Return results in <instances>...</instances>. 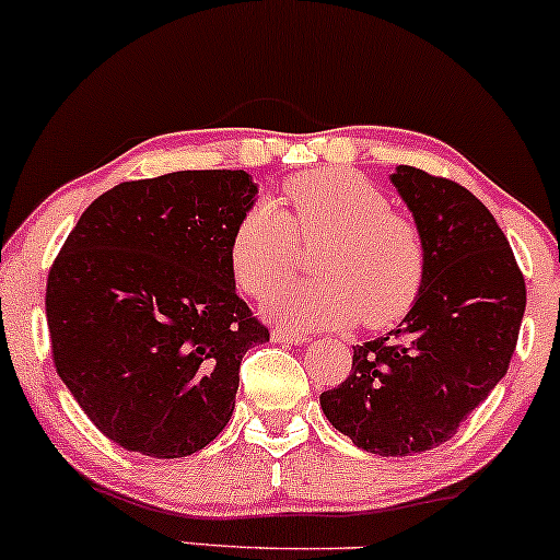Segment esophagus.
<instances>
[{
    "label": "esophagus",
    "instance_id": "obj_1",
    "mask_svg": "<svg viewBox=\"0 0 560 560\" xmlns=\"http://www.w3.org/2000/svg\"><path fill=\"white\" fill-rule=\"evenodd\" d=\"M271 341H273V343H292V346H302V343H307L310 338L304 336V332H300V330H284V328H276V330L271 332Z\"/></svg>",
    "mask_w": 560,
    "mask_h": 560
}]
</instances>
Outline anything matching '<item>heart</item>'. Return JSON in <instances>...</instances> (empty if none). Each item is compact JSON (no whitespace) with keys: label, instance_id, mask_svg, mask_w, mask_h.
I'll list each match as a JSON object with an SVG mask.
<instances>
[{"label":"heart","instance_id":"1","mask_svg":"<svg viewBox=\"0 0 560 560\" xmlns=\"http://www.w3.org/2000/svg\"><path fill=\"white\" fill-rule=\"evenodd\" d=\"M289 207L250 203L230 237V271L250 296H264L294 271L302 245H323L315 273L268 296L264 313L289 328H380L410 310L427 276L419 224L393 211L390 198L346 167L302 173L287 183Z\"/></svg>","mask_w":560,"mask_h":560}]
</instances>
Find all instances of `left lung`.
I'll return each instance as SVG.
<instances>
[{"mask_svg": "<svg viewBox=\"0 0 560 560\" xmlns=\"http://www.w3.org/2000/svg\"><path fill=\"white\" fill-rule=\"evenodd\" d=\"M390 183L427 240V276L398 328L353 349L351 374L320 408L359 450L408 457L447 442L504 380L527 292L509 240L468 188L408 165Z\"/></svg>", "mask_w": 560, "mask_h": 560, "instance_id": "1", "label": "left lung"}]
</instances>
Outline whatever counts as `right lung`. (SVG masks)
Instances as JSON below:
<instances>
[{
    "label": "right lung",
    "mask_w": 560,
    "mask_h": 560,
    "mask_svg": "<svg viewBox=\"0 0 560 560\" xmlns=\"http://www.w3.org/2000/svg\"><path fill=\"white\" fill-rule=\"evenodd\" d=\"M245 170H180L110 188L54 260V364L118 447L186 457L228 427L245 351L268 330L240 300L230 237L256 203Z\"/></svg>",
    "instance_id": "right-lung-1"
}]
</instances>
